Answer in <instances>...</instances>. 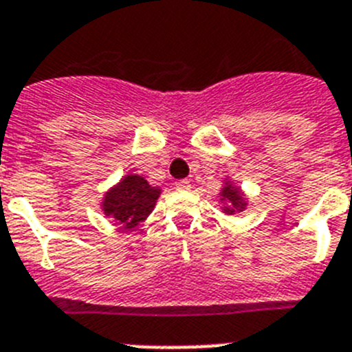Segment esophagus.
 Instances as JSON below:
<instances>
[{
    "mask_svg": "<svg viewBox=\"0 0 352 352\" xmlns=\"http://www.w3.org/2000/svg\"><path fill=\"white\" fill-rule=\"evenodd\" d=\"M175 186H177V189H189L191 188V182H189L188 179H182V180H177Z\"/></svg>",
    "mask_w": 352,
    "mask_h": 352,
    "instance_id": "34e87169",
    "label": "esophagus"
}]
</instances>
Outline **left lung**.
Listing matches in <instances>:
<instances>
[{
  "label": "left lung",
  "mask_w": 352,
  "mask_h": 352,
  "mask_svg": "<svg viewBox=\"0 0 352 352\" xmlns=\"http://www.w3.org/2000/svg\"><path fill=\"white\" fill-rule=\"evenodd\" d=\"M221 197L228 201V207H225V210H227V212H234V210L244 209L243 197H241L239 189H237V188L227 186V188L223 189Z\"/></svg>",
  "instance_id": "obj_1"
}]
</instances>
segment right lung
I'll use <instances>...</instances> for the list:
<instances>
[{
    "label": "right lung",
    "instance_id": "obj_1",
    "mask_svg": "<svg viewBox=\"0 0 352 352\" xmlns=\"http://www.w3.org/2000/svg\"><path fill=\"white\" fill-rule=\"evenodd\" d=\"M161 189L148 186L143 177L127 175L117 188H113L104 200L106 216H111L131 230L152 212Z\"/></svg>",
    "mask_w": 352,
    "mask_h": 352
}]
</instances>
